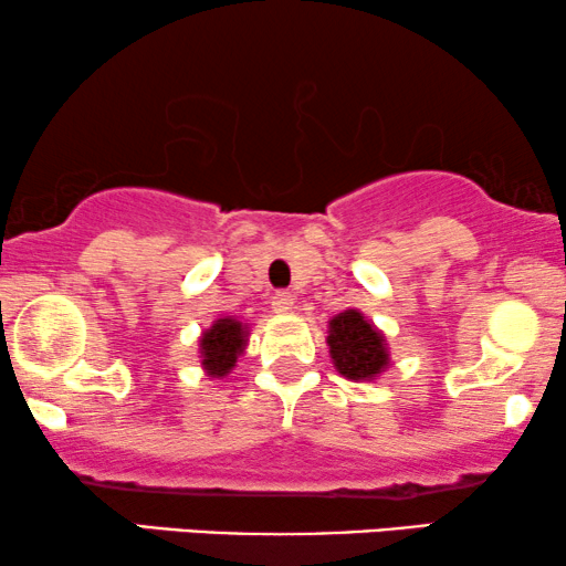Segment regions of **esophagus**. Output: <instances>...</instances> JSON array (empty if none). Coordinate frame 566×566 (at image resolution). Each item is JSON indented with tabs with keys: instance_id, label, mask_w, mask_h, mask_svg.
<instances>
[{
	"instance_id": "1",
	"label": "esophagus",
	"mask_w": 566,
	"mask_h": 566,
	"mask_svg": "<svg viewBox=\"0 0 566 566\" xmlns=\"http://www.w3.org/2000/svg\"><path fill=\"white\" fill-rule=\"evenodd\" d=\"M270 306H273L275 314H289L293 312V296L289 291H277L273 293V298H270Z\"/></svg>"
}]
</instances>
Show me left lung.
Listing matches in <instances>:
<instances>
[{
	"instance_id": "left-lung-1",
	"label": "left lung",
	"mask_w": 566,
	"mask_h": 566,
	"mask_svg": "<svg viewBox=\"0 0 566 566\" xmlns=\"http://www.w3.org/2000/svg\"><path fill=\"white\" fill-rule=\"evenodd\" d=\"M329 358L346 379L371 381L390 366L385 335L358 310H346L329 319Z\"/></svg>"
}]
</instances>
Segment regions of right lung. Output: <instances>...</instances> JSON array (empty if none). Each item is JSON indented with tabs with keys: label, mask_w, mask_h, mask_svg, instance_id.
Returning <instances> with one entry per match:
<instances>
[{
	"label": "right lung",
	"mask_w": 566,
	"mask_h": 566,
	"mask_svg": "<svg viewBox=\"0 0 566 566\" xmlns=\"http://www.w3.org/2000/svg\"><path fill=\"white\" fill-rule=\"evenodd\" d=\"M247 325H241L239 319L233 317H220L212 322L200 337V358L202 369L208 377H226L233 366H237V358L244 354L247 348Z\"/></svg>",
	"instance_id": "1"
}]
</instances>
